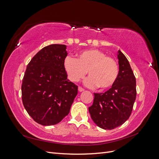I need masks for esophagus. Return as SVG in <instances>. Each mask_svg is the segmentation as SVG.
I'll use <instances>...</instances> for the list:
<instances>
[{
  "mask_svg": "<svg viewBox=\"0 0 159 159\" xmlns=\"http://www.w3.org/2000/svg\"><path fill=\"white\" fill-rule=\"evenodd\" d=\"M78 91H80V92H82V91H84V89L81 88V87H79L78 88Z\"/></svg>",
  "mask_w": 159,
  "mask_h": 159,
  "instance_id": "1",
  "label": "esophagus"
}]
</instances>
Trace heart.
Listing matches in <instances>:
<instances>
[{
    "mask_svg": "<svg viewBox=\"0 0 159 159\" xmlns=\"http://www.w3.org/2000/svg\"><path fill=\"white\" fill-rule=\"evenodd\" d=\"M64 68L68 78L74 82L84 78L88 71L89 77L85 81L86 85L91 88L98 86L102 90L111 88L119 75L117 61L96 49L80 52L77 59L66 57Z\"/></svg>",
    "mask_w": 159,
    "mask_h": 159,
    "instance_id": "heart-1",
    "label": "heart"
}]
</instances>
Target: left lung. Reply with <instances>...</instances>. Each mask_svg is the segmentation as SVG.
<instances>
[{
  "instance_id": "obj_1",
  "label": "left lung",
  "mask_w": 159,
  "mask_h": 159,
  "mask_svg": "<svg viewBox=\"0 0 159 159\" xmlns=\"http://www.w3.org/2000/svg\"><path fill=\"white\" fill-rule=\"evenodd\" d=\"M119 75L111 88L94 93L89 107L91 117L99 127L111 130L122 125L129 118L136 99V79L127 57L118 50Z\"/></svg>"
}]
</instances>
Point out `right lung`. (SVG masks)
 I'll use <instances>...</instances> for the list:
<instances>
[{"label":"right lung","instance_id":"add662e5","mask_svg":"<svg viewBox=\"0 0 159 159\" xmlns=\"http://www.w3.org/2000/svg\"><path fill=\"white\" fill-rule=\"evenodd\" d=\"M67 46L51 44L38 52L28 64L22 85L24 106L42 125H54L70 113L78 86L67 79L64 61Z\"/></svg>","mask_w":159,"mask_h":159}]
</instances>
